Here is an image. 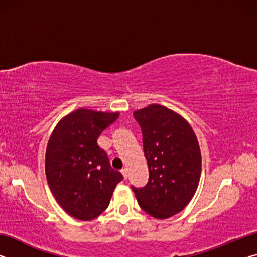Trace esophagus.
<instances>
[{
	"label": "esophagus",
	"instance_id": "esophagus-1",
	"mask_svg": "<svg viewBox=\"0 0 257 257\" xmlns=\"http://www.w3.org/2000/svg\"><path fill=\"white\" fill-rule=\"evenodd\" d=\"M121 173H122L124 179H127V178H128V169H122V170H121Z\"/></svg>",
	"mask_w": 257,
	"mask_h": 257
}]
</instances>
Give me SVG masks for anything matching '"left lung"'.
<instances>
[{
	"instance_id": "8db88e82",
	"label": "left lung",
	"mask_w": 257,
	"mask_h": 257,
	"mask_svg": "<svg viewBox=\"0 0 257 257\" xmlns=\"http://www.w3.org/2000/svg\"><path fill=\"white\" fill-rule=\"evenodd\" d=\"M141 125L149 182L132 187L139 206L155 219L181 212L196 193L202 171L198 141L190 124L170 108L151 104L134 112Z\"/></svg>"
}]
</instances>
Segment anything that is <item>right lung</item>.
Instances as JSON below:
<instances>
[{
    "instance_id": "1",
    "label": "right lung",
    "mask_w": 257,
    "mask_h": 257,
    "mask_svg": "<svg viewBox=\"0 0 257 257\" xmlns=\"http://www.w3.org/2000/svg\"><path fill=\"white\" fill-rule=\"evenodd\" d=\"M118 118L119 112L78 108L61 119L51 134L45 154L47 184L60 206L77 220L102 214L123 179L97 145L101 133Z\"/></svg>"
}]
</instances>
